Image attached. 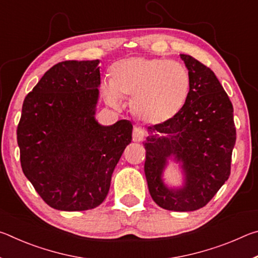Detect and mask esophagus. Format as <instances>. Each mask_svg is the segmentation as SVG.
Listing matches in <instances>:
<instances>
[{"label": "esophagus", "instance_id": "1", "mask_svg": "<svg viewBox=\"0 0 258 258\" xmlns=\"http://www.w3.org/2000/svg\"><path fill=\"white\" fill-rule=\"evenodd\" d=\"M146 137L145 131L140 127H134L133 128V141L134 142H141Z\"/></svg>", "mask_w": 258, "mask_h": 258}]
</instances>
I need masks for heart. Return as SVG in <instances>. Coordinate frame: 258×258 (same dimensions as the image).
Returning <instances> with one entry per match:
<instances>
[{"instance_id":"obj_1","label":"heart","mask_w":258,"mask_h":258,"mask_svg":"<svg viewBox=\"0 0 258 258\" xmlns=\"http://www.w3.org/2000/svg\"><path fill=\"white\" fill-rule=\"evenodd\" d=\"M102 95L107 103L120 107L124 97L132 98L134 115L146 123L161 124L173 119L186 102L191 76L184 64L163 58L130 56L110 69Z\"/></svg>"}]
</instances>
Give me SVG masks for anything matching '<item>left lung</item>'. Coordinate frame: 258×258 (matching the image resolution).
I'll use <instances>...</instances> for the list:
<instances>
[{
    "mask_svg": "<svg viewBox=\"0 0 258 258\" xmlns=\"http://www.w3.org/2000/svg\"><path fill=\"white\" fill-rule=\"evenodd\" d=\"M180 56L191 76L189 98L173 119L148 127L145 173L158 206L191 212L206 206L229 178L237 135L232 103L215 74L191 55ZM172 156L185 173L180 189L161 178Z\"/></svg>",
    "mask_w": 258,
    "mask_h": 258,
    "instance_id": "1",
    "label": "left lung"
}]
</instances>
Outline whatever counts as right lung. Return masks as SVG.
<instances>
[{"mask_svg":"<svg viewBox=\"0 0 258 258\" xmlns=\"http://www.w3.org/2000/svg\"><path fill=\"white\" fill-rule=\"evenodd\" d=\"M99 62L54 64L23 103L17 128L21 168L41 198L59 211L98 207L132 140L130 120L102 126L94 118Z\"/></svg>","mask_w":258,"mask_h":258,"instance_id":"add662e5","label":"right lung"}]
</instances>
